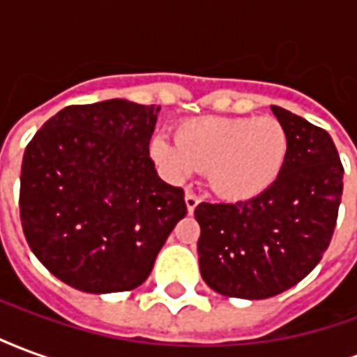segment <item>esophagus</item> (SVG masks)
I'll list each match as a JSON object with an SVG mask.
<instances>
[{
  "instance_id": "34e87169",
  "label": "esophagus",
  "mask_w": 357,
  "mask_h": 357,
  "mask_svg": "<svg viewBox=\"0 0 357 357\" xmlns=\"http://www.w3.org/2000/svg\"><path fill=\"white\" fill-rule=\"evenodd\" d=\"M199 202H201V199H199V197H197L193 191H187V193H185V204H187V210H189V214H193Z\"/></svg>"
}]
</instances>
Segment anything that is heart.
<instances>
[{
  "mask_svg": "<svg viewBox=\"0 0 357 357\" xmlns=\"http://www.w3.org/2000/svg\"><path fill=\"white\" fill-rule=\"evenodd\" d=\"M151 156L176 179L206 172L218 195L241 201L279 179L289 156V133L273 116H201L179 124L178 137L156 135Z\"/></svg>",
  "mask_w": 357,
  "mask_h": 357,
  "instance_id": "1",
  "label": "heart"
}]
</instances>
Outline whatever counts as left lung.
Segmentation results:
<instances>
[{"mask_svg":"<svg viewBox=\"0 0 357 357\" xmlns=\"http://www.w3.org/2000/svg\"><path fill=\"white\" fill-rule=\"evenodd\" d=\"M271 110L289 133L279 179L255 199L195 208L202 279L233 298H269L300 283L337 225L344 168L331 135L281 107Z\"/></svg>","mask_w":357,"mask_h":357,"instance_id":"8db88e82","label":"left lung"}]
</instances>
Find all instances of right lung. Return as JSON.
Instances as JSON below:
<instances>
[{
  "instance_id": "add662e5",
  "label": "right lung",
  "mask_w": 357,
  "mask_h": 357,
  "mask_svg": "<svg viewBox=\"0 0 357 357\" xmlns=\"http://www.w3.org/2000/svg\"><path fill=\"white\" fill-rule=\"evenodd\" d=\"M160 107L126 99L70 105L28 143L20 222L36 258L91 294L145 283L187 206L149 156Z\"/></svg>"
}]
</instances>
